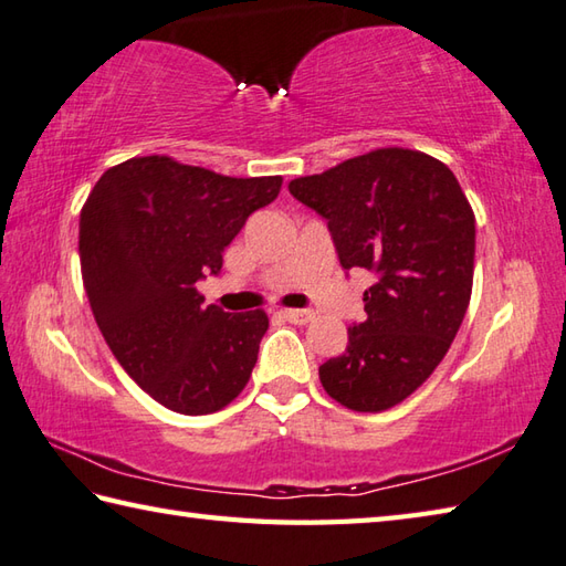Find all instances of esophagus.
Masks as SVG:
<instances>
[{"instance_id":"obj_1","label":"esophagus","mask_w":566,"mask_h":566,"mask_svg":"<svg viewBox=\"0 0 566 566\" xmlns=\"http://www.w3.org/2000/svg\"><path fill=\"white\" fill-rule=\"evenodd\" d=\"M283 317L291 319L295 325H307L315 317L313 311H283Z\"/></svg>"}]
</instances>
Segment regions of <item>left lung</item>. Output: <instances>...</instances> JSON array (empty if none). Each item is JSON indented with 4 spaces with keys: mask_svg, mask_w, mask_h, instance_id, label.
I'll use <instances>...</instances> for the list:
<instances>
[{
    "mask_svg": "<svg viewBox=\"0 0 566 566\" xmlns=\"http://www.w3.org/2000/svg\"><path fill=\"white\" fill-rule=\"evenodd\" d=\"M291 195L327 221L343 269H367V319L319 381L352 411H387L441 365L473 291L475 217L439 159L379 147L297 177Z\"/></svg>",
    "mask_w": 566,
    "mask_h": 566,
    "instance_id": "left-lung-1",
    "label": "left lung"
}]
</instances>
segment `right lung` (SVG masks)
Returning a JSON list of instances; mask_svg holds the SVG:
<instances>
[{"label": "right lung", "mask_w": 566, "mask_h": 566, "mask_svg": "<svg viewBox=\"0 0 566 566\" xmlns=\"http://www.w3.org/2000/svg\"><path fill=\"white\" fill-rule=\"evenodd\" d=\"M281 185L150 155L111 167L85 199L78 253L93 317L163 407L214 413L249 384L269 315L205 305L197 281L221 271L223 249Z\"/></svg>", "instance_id": "add662e5"}]
</instances>
